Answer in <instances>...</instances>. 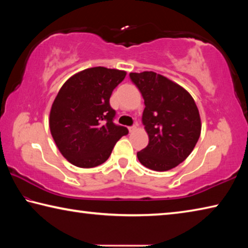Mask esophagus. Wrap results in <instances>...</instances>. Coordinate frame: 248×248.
Segmentation results:
<instances>
[{
  "label": "esophagus",
  "instance_id": "obj_1",
  "mask_svg": "<svg viewBox=\"0 0 248 248\" xmlns=\"http://www.w3.org/2000/svg\"><path fill=\"white\" fill-rule=\"evenodd\" d=\"M128 129H129V131H130V132H133L134 130L137 129V127H136V125H130V127H129Z\"/></svg>",
  "mask_w": 248,
  "mask_h": 248
}]
</instances>
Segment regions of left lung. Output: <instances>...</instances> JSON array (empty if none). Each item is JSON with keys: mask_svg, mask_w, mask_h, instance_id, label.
Instances as JSON below:
<instances>
[{"mask_svg": "<svg viewBox=\"0 0 248 248\" xmlns=\"http://www.w3.org/2000/svg\"><path fill=\"white\" fill-rule=\"evenodd\" d=\"M144 99L142 123L149 144L137 156L142 165L164 171L180 164L194 150L201 123L194 98L178 84L154 72L130 73Z\"/></svg>", "mask_w": 248, "mask_h": 248, "instance_id": "1", "label": "left lung"}]
</instances>
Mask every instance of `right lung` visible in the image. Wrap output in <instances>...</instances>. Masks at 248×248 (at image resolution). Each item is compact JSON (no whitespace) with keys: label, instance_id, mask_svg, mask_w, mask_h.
<instances>
[{"label":"right lung","instance_id":"add662e5","mask_svg":"<svg viewBox=\"0 0 248 248\" xmlns=\"http://www.w3.org/2000/svg\"><path fill=\"white\" fill-rule=\"evenodd\" d=\"M124 78V71L96 66L73 75L59 91L50 111V131L73 165L91 169L103 164L117 141L128 134L127 128L114 123L116 110L109 104Z\"/></svg>","mask_w":248,"mask_h":248}]
</instances>
